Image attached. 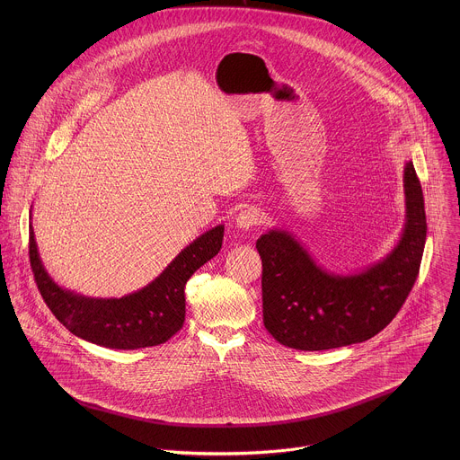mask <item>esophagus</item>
<instances>
[{
	"instance_id": "1",
	"label": "esophagus",
	"mask_w": 460,
	"mask_h": 460,
	"mask_svg": "<svg viewBox=\"0 0 460 460\" xmlns=\"http://www.w3.org/2000/svg\"><path fill=\"white\" fill-rule=\"evenodd\" d=\"M261 223V212L255 207H246L237 214L235 225L241 230H252L253 226H257Z\"/></svg>"
}]
</instances>
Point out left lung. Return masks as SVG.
Segmentation results:
<instances>
[{"label": "left lung", "mask_w": 460, "mask_h": 460, "mask_svg": "<svg viewBox=\"0 0 460 460\" xmlns=\"http://www.w3.org/2000/svg\"><path fill=\"white\" fill-rule=\"evenodd\" d=\"M405 226L394 252L343 276L319 267L285 230L257 241L262 259L263 326L285 347L326 350L365 341L386 328L420 272L427 239L425 201L412 163L403 168Z\"/></svg>", "instance_id": "left-lung-1"}]
</instances>
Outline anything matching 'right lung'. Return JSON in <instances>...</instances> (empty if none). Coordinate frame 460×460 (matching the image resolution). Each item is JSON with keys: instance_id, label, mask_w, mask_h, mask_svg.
Wrapping results in <instances>:
<instances>
[{"instance_id": "1", "label": "right lung", "mask_w": 460, "mask_h": 460, "mask_svg": "<svg viewBox=\"0 0 460 460\" xmlns=\"http://www.w3.org/2000/svg\"><path fill=\"white\" fill-rule=\"evenodd\" d=\"M217 225L184 248L152 283L120 299H93L58 287L39 257L30 226V263L46 305L72 334L110 349H143L168 341L186 319L184 287L223 244Z\"/></svg>"}]
</instances>
